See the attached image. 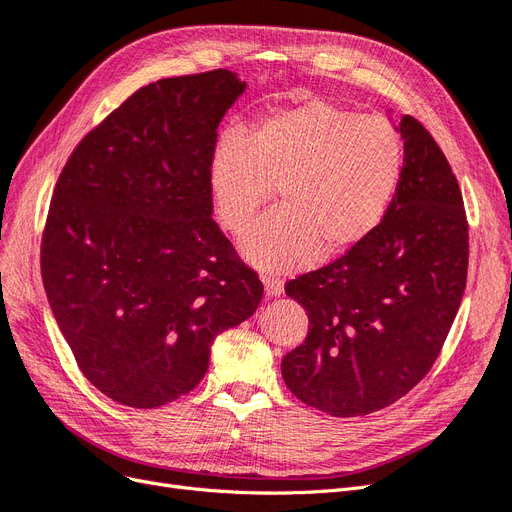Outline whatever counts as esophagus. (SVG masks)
<instances>
[{
  "instance_id": "1",
  "label": "esophagus",
  "mask_w": 512,
  "mask_h": 512,
  "mask_svg": "<svg viewBox=\"0 0 512 512\" xmlns=\"http://www.w3.org/2000/svg\"><path fill=\"white\" fill-rule=\"evenodd\" d=\"M264 294L267 296H279L284 292V279H279L275 275H264Z\"/></svg>"
}]
</instances>
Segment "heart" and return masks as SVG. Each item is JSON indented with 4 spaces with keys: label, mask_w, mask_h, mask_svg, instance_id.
Here are the masks:
<instances>
[{
    "label": "heart",
    "mask_w": 512,
    "mask_h": 512,
    "mask_svg": "<svg viewBox=\"0 0 512 512\" xmlns=\"http://www.w3.org/2000/svg\"><path fill=\"white\" fill-rule=\"evenodd\" d=\"M400 131L383 116L311 97L262 114L241 139H226L211 163L216 214L241 237L279 188L284 207L243 243L269 271L341 256L373 235L402 178Z\"/></svg>",
    "instance_id": "1"
}]
</instances>
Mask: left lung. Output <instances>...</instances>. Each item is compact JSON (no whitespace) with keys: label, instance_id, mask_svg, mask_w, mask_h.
<instances>
[{"label":"left lung","instance_id":"1","mask_svg":"<svg viewBox=\"0 0 512 512\" xmlns=\"http://www.w3.org/2000/svg\"><path fill=\"white\" fill-rule=\"evenodd\" d=\"M404 165L377 231L286 294L309 315L281 362L288 390L334 417L390 407L428 375L460 309L468 220L460 184L428 129L400 120Z\"/></svg>","mask_w":512,"mask_h":512}]
</instances>
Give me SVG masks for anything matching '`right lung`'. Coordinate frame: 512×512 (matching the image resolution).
I'll return each instance as SVG.
<instances>
[{
    "mask_svg": "<svg viewBox=\"0 0 512 512\" xmlns=\"http://www.w3.org/2000/svg\"><path fill=\"white\" fill-rule=\"evenodd\" d=\"M228 69L135 91L74 148L42 233V281L82 375L135 409L195 390L211 343L256 311L258 273L211 218Z\"/></svg>",
    "mask_w": 512,
    "mask_h": 512,
    "instance_id": "right-lung-1",
    "label": "right lung"
}]
</instances>
